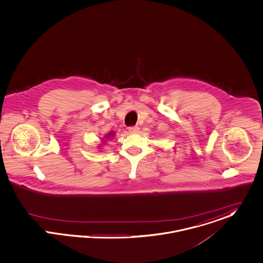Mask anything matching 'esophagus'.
<instances>
[{
  "label": "esophagus",
  "mask_w": 263,
  "mask_h": 263,
  "mask_svg": "<svg viewBox=\"0 0 263 263\" xmlns=\"http://www.w3.org/2000/svg\"><path fill=\"white\" fill-rule=\"evenodd\" d=\"M128 130H129L130 133H133V134H134V133H137V132H138L139 127H138V126H132V127H129Z\"/></svg>",
  "instance_id": "esophagus-1"
}]
</instances>
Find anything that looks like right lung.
<instances>
[{
	"label": "right lung",
	"instance_id": "right-lung-1",
	"mask_svg": "<svg viewBox=\"0 0 263 263\" xmlns=\"http://www.w3.org/2000/svg\"><path fill=\"white\" fill-rule=\"evenodd\" d=\"M113 135V133H110V134H108V136H112Z\"/></svg>",
	"mask_w": 263,
	"mask_h": 263
}]
</instances>
